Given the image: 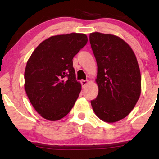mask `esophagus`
Here are the masks:
<instances>
[{
	"instance_id": "esophagus-1",
	"label": "esophagus",
	"mask_w": 159,
	"mask_h": 159,
	"mask_svg": "<svg viewBox=\"0 0 159 159\" xmlns=\"http://www.w3.org/2000/svg\"><path fill=\"white\" fill-rule=\"evenodd\" d=\"M81 84L82 87H84L85 86L88 84V80H81Z\"/></svg>"
}]
</instances>
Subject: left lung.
Listing matches in <instances>:
<instances>
[{"instance_id":"left-lung-1","label":"left lung","mask_w":159,"mask_h":159,"mask_svg":"<svg viewBox=\"0 0 159 159\" xmlns=\"http://www.w3.org/2000/svg\"><path fill=\"white\" fill-rule=\"evenodd\" d=\"M90 43L98 66L97 97L91 101L95 114L114 123L123 119L140 97L141 76L131 47L118 36L90 34Z\"/></svg>"}]
</instances>
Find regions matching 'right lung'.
Here are the masks:
<instances>
[{"label":"right lung","instance_id":"obj_1","mask_svg":"<svg viewBox=\"0 0 159 159\" xmlns=\"http://www.w3.org/2000/svg\"><path fill=\"white\" fill-rule=\"evenodd\" d=\"M87 43L84 34L49 37L36 47L25 71V88L30 103L45 119L67 115L79 96L72 59Z\"/></svg>","mask_w":159,"mask_h":159}]
</instances>
